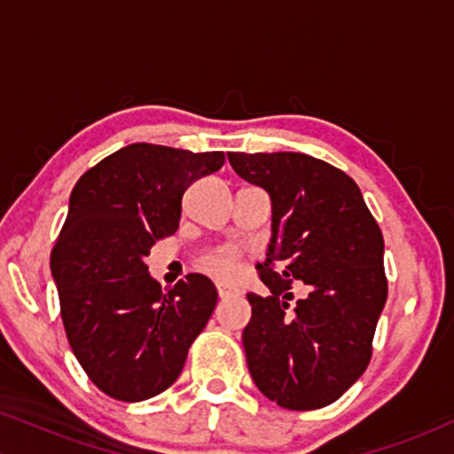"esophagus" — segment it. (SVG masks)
I'll return each mask as SVG.
<instances>
[{"mask_svg": "<svg viewBox=\"0 0 454 454\" xmlns=\"http://www.w3.org/2000/svg\"><path fill=\"white\" fill-rule=\"evenodd\" d=\"M217 296H220V299H231V296H239V290L232 288V286L217 284Z\"/></svg>", "mask_w": 454, "mask_h": 454, "instance_id": "1", "label": "esophagus"}]
</instances>
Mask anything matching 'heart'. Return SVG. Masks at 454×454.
<instances>
[{
    "label": "heart",
    "instance_id": "b5f03b06",
    "mask_svg": "<svg viewBox=\"0 0 454 454\" xmlns=\"http://www.w3.org/2000/svg\"><path fill=\"white\" fill-rule=\"evenodd\" d=\"M200 269L211 278L231 281L239 273V260L232 252H215L200 260Z\"/></svg>",
    "mask_w": 454,
    "mask_h": 454
}]
</instances>
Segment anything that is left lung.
Segmentation results:
<instances>
[{
  "label": "left lung",
  "instance_id": "8db88e82",
  "mask_svg": "<svg viewBox=\"0 0 454 454\" xmlns=\"http://www.w3.org/2000/svg\"><path fill=\"white\" fill-rule=\"evenodd\" d=\"M228 161L267 192L273 209L267 260L258 264L270 294H247L249 373L281 408H325L372 358L388 288L382 232L358 185L326 161L296 151L228 153ZM293 280L306 284L294 304Z\"/></svg>",
  "mask_w": 454,
  "mask_h": 454
}]
</instances>
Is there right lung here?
Here are the masks:
<instances>
[{
  "label": "right lung",
  "instance_id": "1",
  "mask_svg": "<svg viewBox=\"0 0 454 454\" xmlns=\"http://www.w3.org/2000/svg\"><path fill=\"white\" fill-rule=\"evenodd\" d=\"M222 164V151L132 143L72 190L51 273L72 352L108 397L143 401L168 388L209 322V278L190 273L161 290L145 258L155 239L176 232L187 187Z\"/></svg>",
  "mask_w": 454,
  "mask_h": 454
}]
</instances>
